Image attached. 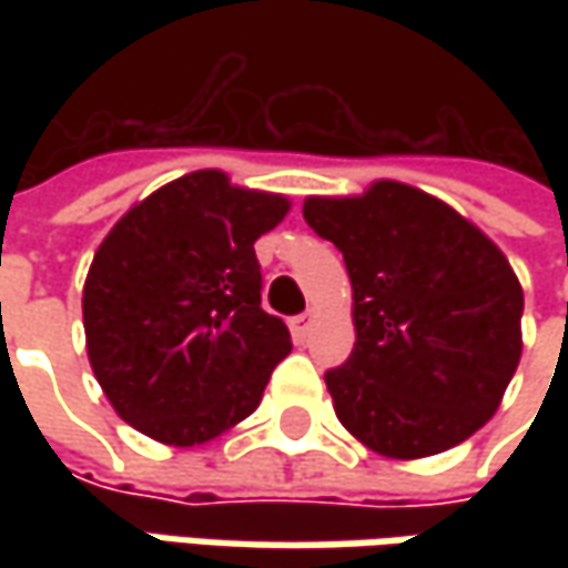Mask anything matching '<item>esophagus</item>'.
Masks as SVG:
<instances>
[{
    "label": "esophagus",
    "instance_id": "1",
    "mask_svg": "<svg viewBox=\"0 0 568 568\" xmlns=\"http://www.w3.org/2000/svg\"><path fill=\"white\" fill-rule=\"evenodd\" d=\"M310 325H313V316H306V313L291 318V332H294L296 344H303V341L310 338Z\"/></svg>",
    "mask_w": 568,
    "mask_h": 568
}]
</instances>
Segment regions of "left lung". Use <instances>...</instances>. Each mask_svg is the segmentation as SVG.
Returning <instances> with one entry per match:
<instances>
[{"label": "left lung", "instance_id": "8db88e82", "mask_svg": "<svg viewBox=\"0 0 568 568\" xmlns=\"http://www.w3.org/2000/svg\"><path fill=\"white\" fill-rule=\"evenodd\" d=\"M303 217L338 246L354 287V351L325 373L341 424L385 458L465 443L521 357L525 294L506 255L455 207L392 180L306 199Z\"/></svg>", "mask_w": 568, "mask_h": 568}]
</instances>
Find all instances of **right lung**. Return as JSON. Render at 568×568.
<instances>
[{"mask_svg": "<svg viewBox=\"0 0 568 568\" xmlns=\"http://www.w3.org/2000/svg\"><path fill=\"white\" fill-rule=\"evenodd\" d=\"M291 202L195 170L129 207L94 252L81 313L88 361L125 424L199 446L246 420L291 332L262 310L255 240Z\"/></svg>", "mask_w": 568, "mask_h": 568, "instance_id": "right-lung-1", "label": "right lung"}]
</instances>
